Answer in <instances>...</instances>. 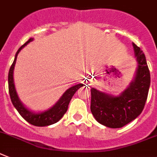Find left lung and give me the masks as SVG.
<instances>
[{
  "instance_id": "obj_1",
  "label": "left lung",
  "mask_w": 157,
  "mask_h": 157,
  "mask_svg": "<svg viewBox=\"0 0 157 157\" xmlns=\"http://www.w3.org/2000/svg\"><path fill=\"white\" fill-rule=\"evenodd\" d=\"M137 68L134 79L118 96L91 89V112L101 124L118 128L135 120L143 111L150 87V72L145 56L132 43Z\"/></svg>"
}]
</instances>
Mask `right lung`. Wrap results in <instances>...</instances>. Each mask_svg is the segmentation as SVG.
<instances>
[{
    "instance_id": "add662e5",
    "label": "right lung",
    "mask_w": 157,
    "mask_h": 157,
    "mask_svg": "<svg viewBox=\"0 0 157 157\" xmlns=\"http://www.w3.org/2000/svg\"><path fill=\"white\" fill-rule=\"evenodd\" d=\"M33 38H30L29 40L26 41L17 50V52L16 53L13 63L10 67V69H9V76H8L9 92L12 103L15 107V109L17 110L18 113H20V115L29 124H33V125L38 126V127H44V126L53 124L56 123L57 121H59L62 118L63 116L64 115V113H66L67 110H68V105H69V102H70L72 97H73V95L84 85L83 84H78V85H74V86L71 87L68 89H67L64 93V94L61 96V97L59 99L58 101L53 106L43 112L35 113V112H33L32 110H29L27 107H25L20 100L17 93V90H16L13 80V71L18 53L21 52V50L25 46L27 45L29 42L33 41Z\"/></svg>"
}]
</instances>
